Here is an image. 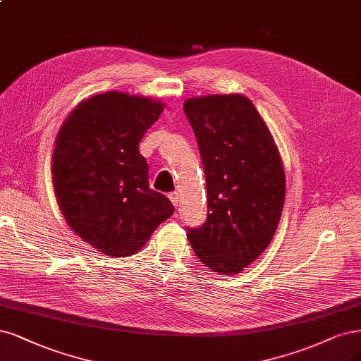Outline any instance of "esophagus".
<instances>
[{"label":"esophagus","instance_id":"esophagus-1","mask_svg":"<svg viewBox=\"0 0 361 361\" xmlns=\"http://www.w3.org/2000/svg\"><path fill=\"white\" fill-rule=\"evenodd\" d=\"M169 198H170V202L173 203V206H178V203H179V194L175 191V192H170L169 194Z\"/></svg>","mask_w":361,"mask_h":361}]
</instances>
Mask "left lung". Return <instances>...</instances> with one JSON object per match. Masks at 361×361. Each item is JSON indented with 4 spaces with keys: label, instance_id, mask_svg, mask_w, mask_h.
Returning a JSON list of instances; mask_svg holds the SVG:
<instances>
[{
    "label": "left lung",
    "instance_id": "left-lung-1",
    "mask_svg": "<svg viewBox=\"0 0 361 361\" xmlns=\"http://www.w3.org/2000/svg\"><path fill=\"white\" fill-rule=\"evenodd\" d=\"M183 111L200 149L209 209L206 222L186 238L209 269L240 273L278 228L285 198L278 146L245 95L188 98Z\"/></svg>",
    "mask_w": 361,
    "mask_h": 361
}]
</instances>
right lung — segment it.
I'll return each mask as SVG.
<instances>
[{"label": "right lung", "mask_w": 361, "mask_h": 361, "mask_svg": "<svg viewBox=\"0 0 361 361\" xmlns=\"http://www.w3.org/2000/svg\"><path fill=\"white\" fill-rule=\"evenodd\" d=\"M164 104L118 91L83 100L62 123L52 155L56 202L71 230L110 257H130L175 212L149 188L139 152Z\"/></svg>", "instance_id": "1"}]
</instances>
